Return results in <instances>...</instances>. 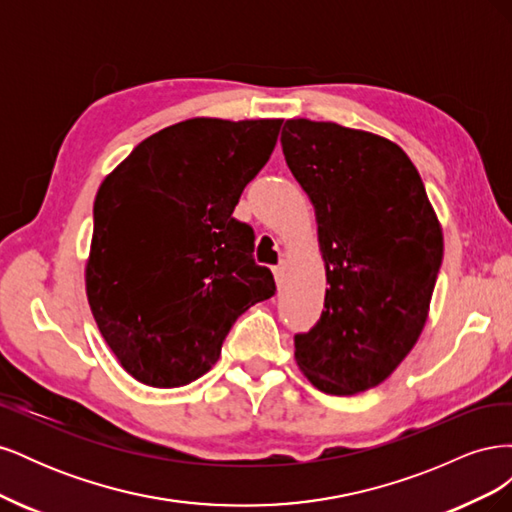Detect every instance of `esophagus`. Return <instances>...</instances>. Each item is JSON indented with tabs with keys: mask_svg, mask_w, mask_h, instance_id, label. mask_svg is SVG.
I'll use <instances>...</instances> for the list:
<instances>
[{
	"mask_svg": "<svg viewBox=\"0 0 512 512\" xmlns=\"http://www.w3.org/2000/svg\"><path fill=\"white\" fill-rule=\"evenodd\" d=\"M273 275H275L277 286H282L284 284V277H286V265H284V262H280V265L273 267Z\"/></svg>",
	"mask_w": 512,
	"mask_h": 512,
	"instance_id": "esophagus-1",
	"label": "esophagus"
}]
</instances>
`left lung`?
<instances>
[{
    "label": "left lung",
    "instance_id": "8db88e82",
    "mask_svg": "<svg viewBox=\"0 0 512 512\" xmlns=\"http://www.w3.org/2000/svg\"><path fill=\"white\" fill-rule=\"evenodd\" d=\"M282 149L314 205L329 284L316 327L294 335V361L322 393L374 389L423 333L444 254L438 215L389 138L288 119Z\"/></svg>",
    "mask_w": 512,
    "mask_h": 512
}]
</instances>
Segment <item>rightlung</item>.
Masks as SVG:
<instances>
[{"label":"right lung","instance_id":"add662e5","mask_svg":"<svg viewBox=\"0 0 512 512\" xmlns=\"http://www.w3.org/2000/svg\"><path fill=\"white\" fill-rule=\"evenodd\" d=\"M282 119H185L136 145L94 203L91 314L132 378L185 386L218 363L235 320L273 297L254 230L232 218Z\"/></svg>","mask_w":512,"mask_h":512}]
</instances>
